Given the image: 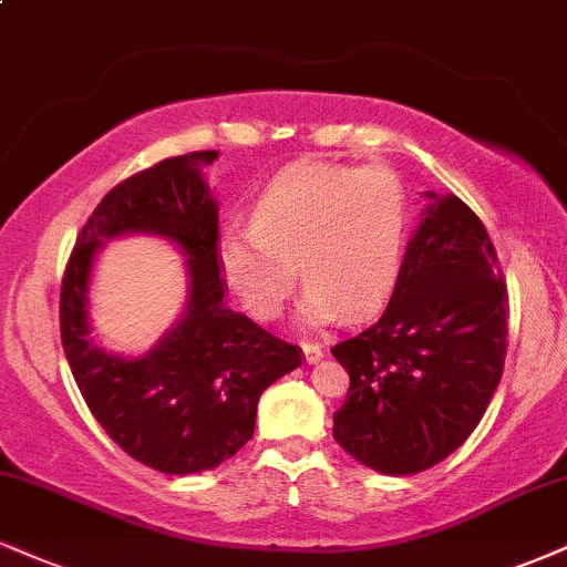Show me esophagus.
Segmentation results:
<instances>
[{
    "label": "esophagus",
    "mask_w": 567,
    "mask_h": 567,
    "mask_svg": "<svg viewBox=\"0 0 567 567\" xmlns=\"http://www.w3.org/2000/svg\"><path fill=\"white\" fill-rule=\"evenodd\" d=\"M301 349H303V359H306V364H317V361L324 357L322 346H319V343H311V340H303Z\"/></svg>",
    "instance_id": "34e87169"
}]
</instances>
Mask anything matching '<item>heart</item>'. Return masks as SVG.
I'll return each mask as SVG.
<instances>
[{
  "label": "heart",
  "instance_id": "obj_1",
  "mask_svg": "<svg viewBox=\"0 0 567 567\" xmlns=\"http://www.w3.org/2000/svg\"><path fill=\"white\" fill-rule=\"evenodd\" d=\"M406 229L409 197L391 168L296 163L266 184L250 227L231 224L221 231L218 264L258 319L282 311L301 266L309 285L298 319L322 327L343 311L370 317L388 301L404 261Z\"/></svg>",
  "mask_w": 567,
  "mask_h": 567
}]
</instances>
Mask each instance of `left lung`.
<instances>
[{"instance_id": "obj_1", "label": "left lung", "mask_w": 567, "mask_h": 567, "mask_svg": "<svg viewBox=\"0 0 567 567\" xmlns=\"http://www.w3.org/2000/svg\"><path fill=\"white\" fill-rule=\"evenodd\" d=\"M425 197L383 317L332 349L351 378L332 435L385 475L422 473L456 452L507 353V285L486 227L456 195Z\"/></svg>"}]
</instances>
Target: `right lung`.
<instances>
[{
  "label": "right lung",
  "mask_w": 567,
  "mask_h": 567,
  "mask_svg": "<svg viewBox=\"0 0 567 567\" xmlns=\"http://www.w3.org/2000/svg\"><path fill=\"white\" fill-rule=\"evenodd\" d=\"M216 158V150L176 155L113 187L81 229L60 290V338L89 412L128 456L166 475L214 470L240 452L261 393L303 359L224 306L218 206L203 176ZM124 234L166 236L188 258L181 322L134 360L100 350L87 324L93 258Z\"/></svg>",
  "instance_id": "1"
}]
</instances>
